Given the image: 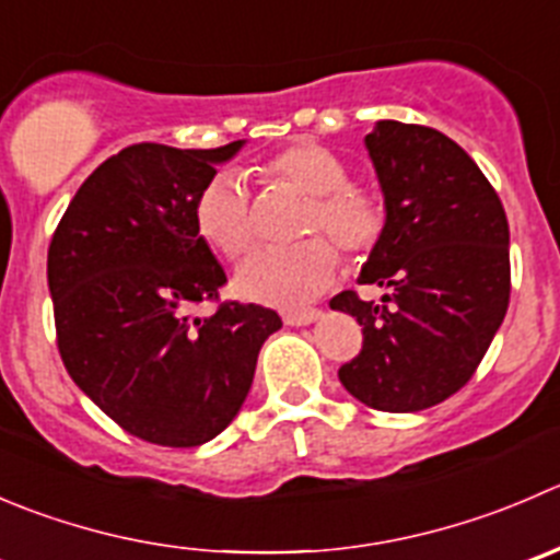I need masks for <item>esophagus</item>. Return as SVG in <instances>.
I'll list each match as a JSON object with an SVG mask.
<instances>
[{"instance_id":"esophagus-1","label":"esophagus","mask_w":560,"mask_h":560,"mask_svg":"<svg viewBox=\"0 0 560 560\" xmlns=\"http://www.w3.org/2000/svg\"><path fill=\"white\" fill-rule=\"evenodd\" d=\"M319 308H290V312H284L281 317H284L287 325H308L314 323V319H319Z\"/></svg>"}]
</instances>
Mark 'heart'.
<instances>
[{"label": "heart", "mask_w": 560, "mask_h": 560, "mask_svg": "<svg viewBox=\"0 0 560 560\" xmlns=\"http://www.w3.org/2000/svg\"><path fill=\"white\" fill-rule=\"evenodd\" d=\"M262 180L287 183L312 194L303 219V235L323 232L347 254H363L380 241L385 205L374 188L350 180V166L336 150L317 142L287 144L257 166ZM199 237L224 254L241 259L254 243V213L246 183L237 172H219L199 191L194 205ZM339 270V252L327 237H306L295 246L262 248L237 270L235 287L243 298L268 306H301L317 298Z\"/></svg>", "instance_id": "obj_1"}]
</instances>
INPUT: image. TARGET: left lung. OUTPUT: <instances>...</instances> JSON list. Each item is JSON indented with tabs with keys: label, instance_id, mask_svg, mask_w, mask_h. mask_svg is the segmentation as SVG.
<instances>
[{
	"label": "left lung",
	"instance_id": "left-lung-1",
	"mask_svg": "<svg viewBox=\"0 0 560 560\" xmlns=\"http://www.w3.org/2000/svg\"><path fill=\"white\" fill-rule=\"evenodd\" d=\"M385 197V226L361 284L330 308L363 325V347L339 369L355 399L416 412L457 394L501 328L512 292L509 221L476 161L441 130L380 119L366 136Z\"/></svg>",
	"mask_w": 560,
	"mask_h": 560
}]
</instances>
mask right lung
Returning a JSON list of instances; mask_svg holds the SVG:
<instances>
[{"label":"right lung","mask_w":560,"mask_h":560,"mask_svg":"<svg viewBox=\"0 0 560 560\" xmlns=\"http://www.w3.org/2000/svg\"><path fill=\"white\" fill-rule=\"evenodd\" d=\"M243 142L130 144L70 199L48 246L57 347L73 383L128 435L170 448L213 441L252 388L281 317L219 301L226 273L194 224L199 191ZM220 303L208 320L191 305Z\"/></svg>","instance_id":"right-lung-1"}]
</instances>
